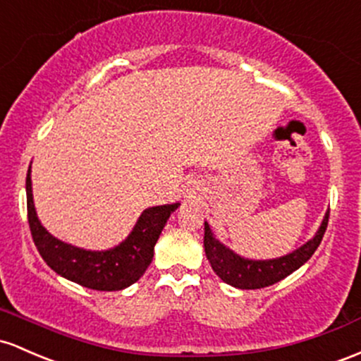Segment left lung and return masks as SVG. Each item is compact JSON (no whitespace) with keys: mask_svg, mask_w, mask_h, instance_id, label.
Here are the masks:
<instances>
[{"mask_svg":"<svg viewBox=\"0 0 361 361\" xmlns=\"http://www.w3.org/2000/svg\"><path fill=\"white\" fill-rule=\"evenodd\" d=\"M329 223V211L320 224L319 231L310 241L300 247L298 250L288 253V255L279 257V259L271 260H250L236 255L235 252L226 248L219 240H216L214 233L205 223L204 228V248L207 260L211 262L212 271L216 272L224 283L231 286L240 288V290H260V288L271 286V284L279 283L296 269L314 255L317 247L322 241L324 233L327 229Z\"/></svg>","mask_w":361,"mask_h":361,"instance_id":"8db88e82","label":"left lung"}]
</instances>
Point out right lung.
I'll return each mask as SVG.
<instances>
[{
    "mask_svg": "<svg viewBox=\"0 0 361 361\" xmlns=\"http://www.w3.org/2000/svg\"><path fill=\"white\" fill-rule=\"evenodd\" d=\"M25 190L30 233L44 262L56 274L97 291L125 290L144 276L152 262L154 245L159 240L162 228L168 223L171 212L180 205L169 204L145 209L133 231L123 243L111 250L92 252L65 243L46 231L35 214L30 168L27 171Z\"/></svg>",
    "mask_w": 361,
    "mask_h": 361,
    "instance_id": "obj_1",
    "label": "right lung"
}]
</instances>
